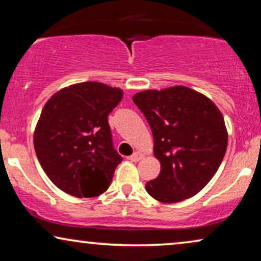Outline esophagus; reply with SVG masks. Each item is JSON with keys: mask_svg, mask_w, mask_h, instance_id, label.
Segmentation results:
<instances>
[{"mask_svg": "<svg viewBox=\"0 0 261 261\" xmlns=\"http://www.w3.org/2000/svg\"><path fill=\"white\" fill-rule=\"evenodd\" d=\"M142 158H144V154H142L141 152H134L133 154L129 156V159L132 160V162H134V163L139 162V160H141Z\"/></svg>", "mask_w": 261, "mask_h": 261, "instance_id": "34e87169", "label": "esophagus"}]
</instances>
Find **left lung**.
I'll return each mask as SVG.
<instances>
[{
  "label": "left lung",
  "instance_id": "obj_1",
  "mask_svg": "<svg viewBox=\"0 0 261 261\" xmlns=\"http://www.w3.org/2000/svg\"><path fill=\"white\" fill-rule=\"evenodd\" d=\"M154 139L160 173L146 190L163 203L198 194L214 177L226 154L224 119L212 99L190 88L146 90L133 96Z\"/></svg>",
  "mask_w": 261,
  "mask_h": 261
}]
</instances>
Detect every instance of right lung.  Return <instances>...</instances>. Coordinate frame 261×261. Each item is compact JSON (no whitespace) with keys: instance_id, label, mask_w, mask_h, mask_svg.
Masks as SVG:
<instances>
[{"instance_id":"obj_1","label":"right lung","mask_w":261,"mask_h":261,"mask_svg":"<svg viewBox=\"0 0 261 261\" xmlns=\"http://www.w3.org/2000/svg\"><path fill=\"white\" fill-rule=\"evenodd\" d=\"M98 82L70 85L46 102L34 130V149L52 183L74 197H95L112 183L122 156L113 146L108 115L122 99Z\"/></svg>"}]
</instances>
